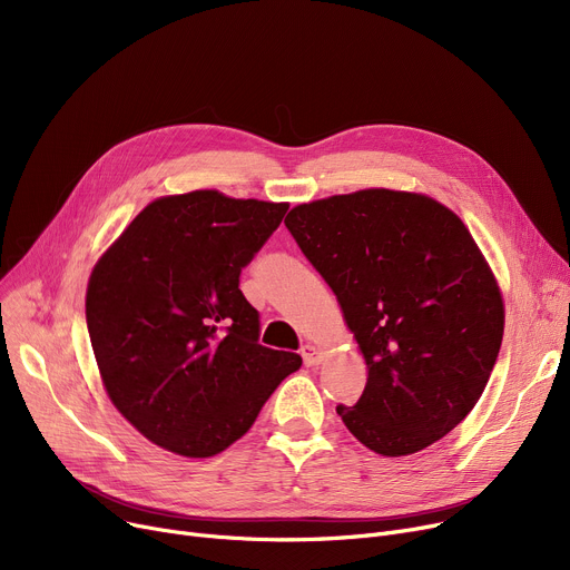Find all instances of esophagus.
Returning <instances> with one entry per match:
<instances>
[{
    "label": "esophagus",
    "mask_w": 570,
    "mask_h": 570,
    "mask_svg": "<svg viewBox=\"0 0 570 570\" xmlns=\"http://www.w3.org/2000/svg\"><path fill=\"white\" fill-rule=\"evenodd\" d=\"M303 361L307 367H316L323 361V353L316 346L307 344V346H303Z\"/></svg>",
    "instance_id": "34e87169"
}]
</instances>
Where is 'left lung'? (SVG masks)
<instances>
[{
	"mask_svg": "<svg viewBox=\"0 0 570 570\" xmlns=\"http://www.w3.org/2000/svg\"><path fill=\"white\" fill-rule=\"evenodd\" d=\"M333 288L367 363L337 406L370 451H423L481 400L503 337V301L469 228L423 194L363 189L293 207L284 219Z\"/></svg>",
	"mask_w": 570,
	"mask_h": 570,
	"instance_id": "1",
	"label": "left lung"
}]
</instances>
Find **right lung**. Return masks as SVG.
<instances>
[{"instance_id":"right-lung-1","label":"right lung","mask_w":570,"mask_h":570,"mask_svg":"<svg viewBox=\"0 0 570 570\" xmlns=\"http://www.w3.org/2000/svg\"><path fill=\"white\" fill-rule=\"evenodd\" d=\"M286 209L213 189L164 196L92 269L85 316L108 397L170 453L226 451L303 365L258 344V312L239 291Z\"/></svg>"}]
</instances>
